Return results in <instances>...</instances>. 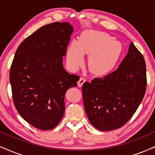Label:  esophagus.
<instances>
[{
    "label": "esophagus",
    "mask_w": 155,
    "mask_h": 155,
    "mask_svg": "<svg viewBox=\"0 0 155 155\" xmlns=\"http://www.w3.org/2000/svg\"><path fill=\"white\" fill-rule=\"evenodd\" d=\"M85 81H86V79H84V77H81L79 80V81H78V86L79 87H81L83 85V84L85 82Z\"/></svg>",
    "instance_id": "34e87169"
}]
</instances>
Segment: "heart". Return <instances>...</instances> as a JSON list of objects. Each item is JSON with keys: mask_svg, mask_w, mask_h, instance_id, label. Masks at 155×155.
I'll list each match as a JSON object with an SVG mask.
<instances>
[{"mask_svg": "<svg viewBox=\"0 0 155 155\" xmlns=\"http://www.w3.org/2000/svg\"><path fill=\"white\" fill-rule=\"evenodd\" d=\"M123 47L120 41L101 32H87L79 40L73 41L67 50V61L73 69L84 62V55L89 54L88 67L92 74L104 75L115 67L122 55Z\"/></svg>", "mask_w": 155, "mask_h": 155, "instance_id": "1", "label": "heart"}]
</instances>
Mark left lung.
I'll use <instances>...</instances> for the list:
<instances>
[{
  "label": "left lung",
  "mask_w": 155,
  "mask_h": 155,
  "mask_svg": "<svg viewBox=\"0 0 155 155\" xmlns=\"http://www.w3.org/2000/svg\"><path fill=\"white\" fill-rule=\"evenodd\" d=\"M146 87L144 58L131 42L117 70L84 83V107L90 123L101 131L122 127L139 106Z\"/></svg>",
  "instance_id": "1"
}]
</instances>
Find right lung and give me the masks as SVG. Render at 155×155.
<instances>
[{"label": "right lung", "mask_w": 155, "mask_h": 155, "mask_svg": "<svg viewBox=\"0 0 155 155\" xmlns=\"http://www.w3.org/2000/svg\"><path fill=\"white\" fill-rule=\"evenodd\" d=\"M73 32L68 22L50 23L25 39L16 51L9 74L14 104L20 116L39 130L58 125L65 112V92L79 79L63 65Z\"/></svg>", "instance_id": "right-lung-1"}]
</instances>
